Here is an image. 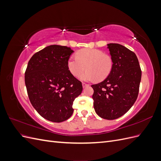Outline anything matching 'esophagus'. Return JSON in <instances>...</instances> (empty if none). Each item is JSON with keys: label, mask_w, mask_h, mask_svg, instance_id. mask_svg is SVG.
Wrapping results in <instances>:
<instances>
[{"label": "esophagus", "mask_w": 161, "mask_h": 161, "mask_svg": "<svg viewBox=\"0 0 161 161\" xmlns=\"http://www.w3.org/2000/svg\"><path fill=\"white\" fill-rule=\"evenodd\" d=\"M88 86H89V84H86V83H85V82H82V86H83V88H85V87Z\"/></svg>", "instance_id": "1"}]
</instances>
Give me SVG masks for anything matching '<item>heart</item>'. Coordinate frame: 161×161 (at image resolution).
I'll return each mask as SVG.
<instances>
[{"mask_svg": "<svg viewBox=\"0 0 161 161\" xmlns=\"http://www.w3.org/2000/svg\"><path fill=\"white\" fill-rule=\"evenodd\" d=\"M114 66L110 56L97 49L84 48L76 52V56H70L67 60V68L70 74L81 79L89 80H103L108 77Z\"/></svg>", "mask_w": 161, "mask_h": 161, "instance_id": "1", "label": "heart"}]
</instances>
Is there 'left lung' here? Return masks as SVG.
I'll use <instances>...</instances> for the list:
<instances>
[{
    "instance_id": "left-lung-1",
    "label": "left lung",
    "mask_w": 161,
    "mask_h": 161,
    "mask_svg": "<svg viewBox=\"0 0 161 161\" xmlns=\"http://www.w3.org/2000/svg\"><path fill=\"white\" fill-rule=\"evenodd\" d=\"M108 46L113 69L106 79L91 86L97 114L112 120L124 115L137 99L142 71L134 52L118 43Z\"/></svg>"
}]
</instances>
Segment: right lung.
I'll use <instances>...</instances> for the list:
<instances>
[{
	"label": "right lung",
	"mask_w": 161,
	"mask_h": 161,
	"mask_svg": "<svg viewBox=\"0 0 161 161\" xmlns=\"http://www.w3.org/2000/svg\"><path fill=\"white\" fill-rule=\"evenodd\" d=\"M73 52L66 46H47L33 55L25 72L31 105L43 118L53 122L70 118L73 102L82 91V82L67 68Z\"/></svg>",
	"instance_id": "add662e5"
}]
</instances>
